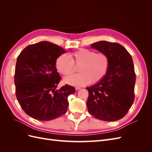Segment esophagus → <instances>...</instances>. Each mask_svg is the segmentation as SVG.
Returning <instances> with one entry per match:
<instances>
[{"label": "esophagus", "mask_w": 152, "mask_h": 152, "mask_svg": "<svg viewBox=\"0 0 152 152\" xmlns=\"http://www.w3.org/2000/svg\"><path fill=\"white\" fill-rule=\"evenodd\" d=\"M81 89L80 87H75V89H76V90H79V89Z\"/></svg>", "instance_id": "1"}]
</instances>
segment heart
<instances>
[{"label": "heart", "mask_w": 152, "mask_h": 152, "mask_svg": "<svg viewBox=\"0 0 152 152\" xmlns=\"http://www.w3.org/2000/svg\"><path fill=\"white\" fill-rule=\"evenodd\" d=\"M69 57L66 54L58 57L55 65L58 71L63 75L75 71V66H79V74L64 78V83L72 86H86L98 83L107 74L110 67V58L104 53H96L94 50L81 49L71 53Z\"/></svg>", "instance_id": "b5f03b06"}]
</instances>
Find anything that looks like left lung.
<instances>
[{
    "label": "left lung",
    "instance_id": "obj_1",
    "mask_svg": "<svg viewBox=\"0 0 152 152\" xmlns=\"http://www.w3.org/2000/svg\"><path fill=\"white\" fill-rule=\"evenodd\" d=\"M91 47L107 54L110 63L103 79L86 87L88 112L99 120L118 121L126 115L134 100L136 75L132 57L118 43L99 41Z\"/></svg>",
    "mask_w": 152,
    "mask_h": 152
}]
</instances>
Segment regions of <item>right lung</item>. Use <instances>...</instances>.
<instances>
[{
    "label": "right lung",
    "mask_w": 152,
    "mask_h": 152,
    "mask_svg": "<svg viewBox=\"0 0 152 152\" xmlns=\"http://www.w3.org/2000/svg\"><path fill=\"white\" fill-rule=\"evenodd\" d=\"M65 53L61 47L44 41L27 46L17 58L16 98L24 112L37 120L51 121L65 113L68 96L75 92L67 84L56 90L61 77L55 63Z\"/></svg>",
    "instance_id": "right-lung-1"
}]
</instances>
